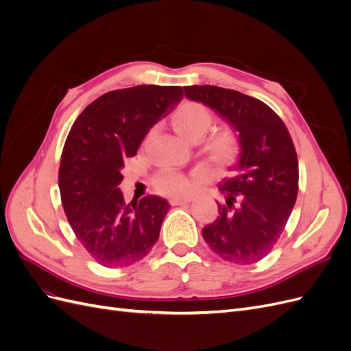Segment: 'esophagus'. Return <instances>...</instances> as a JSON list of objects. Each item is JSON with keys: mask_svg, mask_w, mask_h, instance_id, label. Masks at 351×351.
Here are the masks:
<instances>
[{"mask_svg": "<svg viewBox=\"0 0 351 351\" xmlns=\"http://www.w3.org/2000/svg\"><path fill=\"white\" fill-rule=\"evenodd\" d=\"M190 202H192V199L190 197H173L171 200H169V204L176 206V205H187V204H190Z\"/></svg>", "mask_w": 351, "mask_h": 351, "instance_id": "1", "label": "esophagus"}]
</instances>
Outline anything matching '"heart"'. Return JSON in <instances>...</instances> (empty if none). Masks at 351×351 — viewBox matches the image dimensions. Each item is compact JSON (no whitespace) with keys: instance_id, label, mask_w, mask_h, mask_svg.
<instances>
[{"instance_id":"b5f03b06","label":"heart","mask_w":351,"mask_h":351,"mask_svg":"<svg viewBox=\"0 0 351 351\" xmlns=\"http://www.w3.org/2000/svg\"><path fill=\"white\" fill-rule=\"evenodd\" d=\"M212 121V112L199 102H184L173 114L176 132L190 143L199 142L209 132ZM205 151L212 165L218 169H227L239 161L241 145L234 132L224 130L210 137ZM155 187L158 192L168 196H186L193 190V182L178 173L165 171L155 178Z\"/></svg>"}]
</instances>
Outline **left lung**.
Returning a JSON list of instances; mask_svg holds the SVG:
<instances>
[{
  "instance_id": "1",
  "label": "left lung",
  "mask_w": 351,
  "mask_h": 351,
  "mask_svg": "<svg viewBox=\"0 0 351 351\" xmlns=\"http://www.w3.org/2000/svg\"><path fill=\"white\" fill-rule=\"evenodd\" d=\"M237 132L241 154L219 183L224 202L218 217L202 230L212 252L224 261L252 265L277 244L299 192V161L285 124L267 104L218 86H184Z\"/></svg>"
}]
</instances>
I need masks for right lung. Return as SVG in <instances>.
<instances>
[{"mask_svg":"<svg viewBox=\"0 0 351 351\" xmlns=\"http://www.w3.org/2000/svg\"><path fill=\"white\" fill-rule=\"evenodd\" d=\"M182 99L180 86L111 90L89 104L71 125L58 171L61 202L74 234L102 267H129L158 241L169 204L159 196L125 204L120 171L151 127Z\"/></svg>","mask_w":351,"mask_h":351,"instance_id":"1","label":"right lung"}]
</instances>
